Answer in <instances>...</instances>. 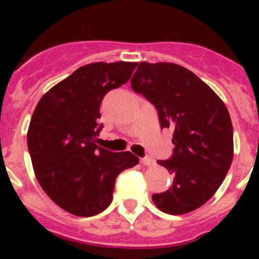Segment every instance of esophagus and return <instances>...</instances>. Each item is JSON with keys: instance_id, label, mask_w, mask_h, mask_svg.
<instances>
[{"instance_id": "1", "label": "esophagus", "mask_w": 259, "mask_h": 259, "mask_svg": "<svg viewBox=\"0 0 259 259\" xmlns=\"http://www.w3.org/2000/svg\"><path fill=\"white\" fill-rule=\"evenodd\" d=\"M141 164L145 166H152L154 165V160L152 157H149V156H145V157L141 158Z\"/></svg>"}]
</instances>
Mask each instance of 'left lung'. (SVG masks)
<instances>
[{
	"mask_svg": "<svg viewBox=\"0 0 259 259\" xmlns=\"http://www.w3.org/2000/svg\"><path fill=\"white\" fill-rule=\"evenodd\" d=\"M132 89L156 107L161 129L173 132V153L158 160L175 176L152 195L158 209L181 215L208 201L233 161V123L222 99L203 80L173 63H140Z\"/></svg>",
	"mask_w": 259,
	"mask_h": 259,
	"instance_id": "left-lung-1",
	"label": "left lung"
}]
</instances>
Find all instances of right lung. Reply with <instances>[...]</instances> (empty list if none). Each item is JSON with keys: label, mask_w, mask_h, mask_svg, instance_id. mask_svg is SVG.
I'll use <instances>...</instances> for the list:
<instances>
[{"label": "right lung", "mask_w": 259, "mask_h": 259, "mask_svg": "<svg viewBox=\"0 0 259 259\" xmlns=\"http://www.w3.org/2000/svg\"><path fill=\"white\" fill-rule=\"evenodd\" d=\"M137 63H93L75 71L42 95L28 129V150L41 188L76 217H94L113 200L115 179L138 164L130 152L95 144L103 125L101 103L125 84Z\"/></svg>", "instance_id": "right-lung-1"}]
</instances>
